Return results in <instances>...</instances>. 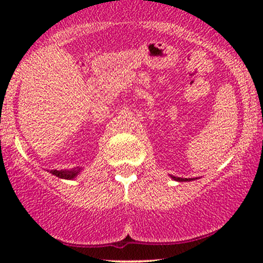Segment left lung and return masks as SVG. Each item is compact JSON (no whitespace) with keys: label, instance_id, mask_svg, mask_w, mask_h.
I'll return each instance as SVG.
<instances>
[{"label":"left lung","instance_id":"obj_1","mask_svg":"<svg viewBox=\"0 0 263 263\" xmlns=\"http://www.w3.org/2000/svg\"><path fill=\"white\" fill-rule=\"evenodd\" d=\"M172 179H174V181H177V182H190V181H193V179H191V178H181V177H173V176H172Z\"/></svg>","mask_w":263,"mask_h":263}]
</instances>
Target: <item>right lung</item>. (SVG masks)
Segmentation results:
<instances>
[{
	"mask_svg": "<svg viewBox=\"0 0 263 263\" xmlns=\"http://www.w3.org/2000/svg\"><path fill=\"white\" fill-rule=\"evenodd\" d=\"M81 168H73L71 171H50V173L53 176L58 177V178H62V179H73L80 174Z\"/></svg>",
	"mask_w": 263,
	"mask_h": 263,
	"instance_id": "1",
	"label": "right lung"
}]
</instances>
